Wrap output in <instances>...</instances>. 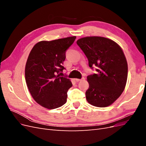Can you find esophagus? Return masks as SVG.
Segmentation results:
<instances>
[{
  "mask_svg": "<svg viewBox=\"0 0 146 146\" xmlns=\"http://www.w3.org/2000/svg\"><path fill=\"white\" fill-rule=\"evenodd\" d=\"M84 79H85V78H82V79H78V78H76V81L77 82H80V81H82V80H84Z\"/></svg>",
  "mask_w": 146,
  "mask_h": 146,
  "instance_id": "esophagus-1",
  "label": "esophagus"
}]
</instances>
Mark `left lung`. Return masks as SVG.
<instances>
[{"instance_id":"left-lung-1","label":"left lung","mask_w":146,"mask_h":146,"mask_svg":"<svg viewBox=\"0 0 146 146\" xmlns=\"http://www.w3.org/2000/svg\"><path fill=\"white\" fill-rule=\"evenodd\" d=\"M77 45L86 56L96 74L87 77L88 102L98 107L111 105L121 95L127 80L128 65L121 47L111 39L100 36L79 39Z\"/></svg>"}]
</instances>
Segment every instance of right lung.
<instances>
[{
  "label": "right lung",
  "instance_id": "1",
  "mask_svg": "<svg viewBox=\"0 0 146 146\" xmlns=\"http://www.w3.org/2000/svg\"><path fill=\"white\" fill-rule=\"evenodd\" d=\"M76 38L42 41L30 53L25 68V81L33 99L43 107L57 108L67 101V92L72 84L59 73L65 69L62 65L66 52Z\"/></svg>",
  "mask_w": 146,
  "mask_h": 146
}]
</instances>
